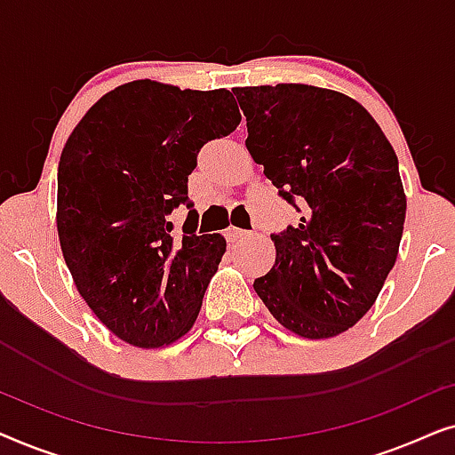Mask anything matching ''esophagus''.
Instances as JSON below:
<instances>
[{
    "label": "esophagus",
    "mask_w": 455,
    "mask_h": 455,
    "mask_svg": "<svg viewBox=\"0 0 455 455\" xmlns=\"http://www.w3.org/2000/svg\"><path fill=\"white\" fill-rule=\"evenodd\" d=\"M226 235L229 242H242V240L251 238L252 232H248V229H240V228H229Z\"/></svg>",
    "instance_id": "34e87169"
}]
</instances>
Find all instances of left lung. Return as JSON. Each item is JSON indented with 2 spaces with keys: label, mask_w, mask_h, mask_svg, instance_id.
Returning <instances> with one entry per match:
<instances>
[{
  "label": "left lung",
  "mask_w": 455,
  "mask_h": 455,
  "mask_svg": "<svg viewBox=\"0 0 455 455\" xmlns=\"http://www.w3.org/2000/svg\"><path fill=\"white\" fill-rule=\"evenodd\" d=\"M234 95L248 153L302 213L296 228L271 235L275 265L254 291L300 338L344 333L375 304L400 251L406 195L394 147L338 91L275 84Z\"/></svg>",
  "instance_id": "left-lung-1"
}]
</instances>
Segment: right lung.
I'll return each instance as SVG.
<instances>
[{
    "instance_id": "right-lung-1",
    "label": "right lung",
    "mask_w": 455,
    "mask_h": 455,
    "mask_svg": "<svg viewBox=\"0 0 455 455\" xmlns=\"http://www.w3.org/2000/svg\"><path fill=\"white\" fill-rule=\"evenodd\" d=\"M229 91L134 80L103 95L68 139L58 167V235L97 319L136 347L190 331L226 252L220 234L167 217L192 209L188 176L204 142L238 128ZM192 211H188V221Z\"/></svg>"
}]
</instances>
